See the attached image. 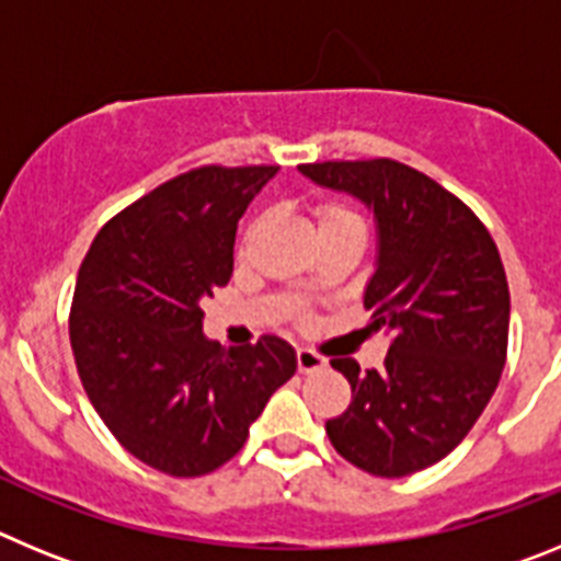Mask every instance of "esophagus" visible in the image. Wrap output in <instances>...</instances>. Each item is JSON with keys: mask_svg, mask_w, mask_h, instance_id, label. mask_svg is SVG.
I'll return each instance as SVG.
<instances>
[{"mask_svg": "<svg viewBox=\"0 0 561 561\" xmlns=\"http://www.w3.org/2000/svg\"><path fill=\"white\" fill-rule=\"evenodd\" d=\"M325 368V359L311 348H297V370L300 374H317Z\"/></svg>", "mask_w": 561, "mask_h": 561, "instance_id": "34e87169", "label": "esophagus"}]
</instances>
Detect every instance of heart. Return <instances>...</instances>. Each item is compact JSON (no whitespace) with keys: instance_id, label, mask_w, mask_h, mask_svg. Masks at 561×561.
Wrapping results in <instances>:
<instances>
[{"instance_id":"heart-1","label":"heart","mask_w":561,"mask_h":561,"mask_svg":"<svg viewBox=\"0 0 561 561\" xmlns=\"http://www.w3.org/2000/svg\"><path fill=\"white\" fill-rule=\"evenodd\" d=\"M317 225H320V230H329V227H345V225L362 227V216L354 210V207L342 205V202H325V205L317 207Z\"/></svg>"}]
</instances>
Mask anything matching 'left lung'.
<instances>
[{
    "label": "left lung",
    "mask_w": 561,
    "mask_h": 561,
    "mask_svg": "<svg viewBox=\"0 0 561 561\" xmlns=\"http://www.w3.org/2000/svg\"><path fill=\"white\" fill-rule=\"evenodd\" d=\"M300 173L374 210L379 252L365 309L393 334L379 370L331 359L351 404L325 433L376 478L421 472L458 447L497 390L512 311L497 244L455 193L404 162H309Z\"/></svg>",
    "instance_id": "obj_1"
}]
</instances>
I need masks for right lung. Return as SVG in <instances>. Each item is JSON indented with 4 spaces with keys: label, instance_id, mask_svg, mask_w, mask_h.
Masks as SVG:
<instances>
[{
    "label": "right lung",
    "instance_id": "add662e5",
    "mask_svg": "<svg viewBox=\"0 0 561 561\" xmlns=\"http://www.w3.org/2000/svg\"><path fill=\"white\" fill-rule=\"evenodd\" d=\"M275 165H205L153 187L103 225L78 270L69 342L92 408L123 447L199 478L244 447L297 370L289 342L221 348L202 300L227 286L238 219Z\"/></svg>",
    "mask_w": 561,
    "mask_h": 561
}]
</instances>
